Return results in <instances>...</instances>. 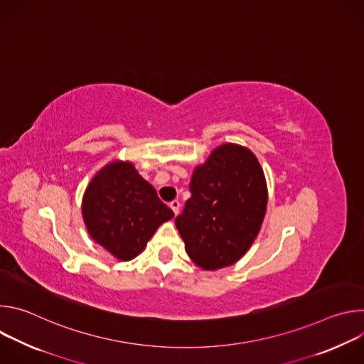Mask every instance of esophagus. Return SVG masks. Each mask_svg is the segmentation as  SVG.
<instances>
[{
  "label": "esophagus",
  "instance_id": "34e87169",
  "mask_svg": "<svg viewBox=\"0 0 364 364\" xmlns=\"http://www.w3.org/2000/svg\"><path fill=\"white\" fill-rule=\"evenodd\" d=\"M170 207L173 209L174 215H178V210H180V201H178V200H173V201L170 203Z\"/></svg>",
  "mask_w": 364,
  "mask_h": 364
}]
</instances>
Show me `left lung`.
I'll return each mask as SVG.
<instances>
[{"label": "left lung", "instance_id": "obj_1", "mask_svg": "<svg viewBox=\"0 0 364 364\" xmlns=\"http://www.w3.org/2000/svg\"><path fill=\"white\" fill-rule=\"evenodd\" d=\"M190 191L176 226L191 261L204 271L236 264L261 230L268 204L255 154L237 144L218 146L194 168Z\"/></svg>", "mask_w": 364, "mask_h": 364}]
</instances>
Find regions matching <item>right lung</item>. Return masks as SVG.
Instances as JSON below:
<instances>
[{
	"instance_id": "right-lung-1",
	"label": "right lung",
	"mask_w": 364,
	"mask_h": 364,
	"mask_svg": "<svg viewBox=\"0 0 364 364\" xmlns=\"http://www.w3.org/2000/svg\"><path fill=\"white\" fill-rule=\"evenodd\" d=\"M82 216L92 239L119 261L139 255L174 213L129 161L107 164L90 180Z\"/></svg>"
}]
</instances>
